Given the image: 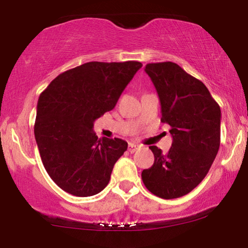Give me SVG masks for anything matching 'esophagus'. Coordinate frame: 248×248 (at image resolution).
Segmentation results:
<instances>
[{
    "label": "esophagus",
    "instance_id": "34e87169",
    "mask_svg": "<svg viewBox=\"0 0 248 248\" xmlns=\"http://www.w3.org/2000/svg\"><path fill=\"white\" fill-rule=\"evenodd\" d=\"M137 149H139V146L136 145V144H132V142H130V144L128 145V151L130 153H135Z\"/></svg>",
    "mask_w": 248,
    "mask_h": 248
}]
</instances>
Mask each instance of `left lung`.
I'll use <instances>...</instances> for the list:
<instances>
[{"label":"left lung","instance_id":"obj_1","mask_svg":"<svg viewBox=\"0 0 248 248\" xmlns=\"http://www.w3.org/2000/svg\"><path fill=\"white\" fill-rule=\"evenodd\" d=\"M145 72L158 93L160 121L170 127L173 142L166 154L149 147L155 160L141 179L153 194L176 199L197 187L214 163L220 146V107L200 79L175 62H151Z\"/></svg>","mask_w":248,"mask_h":248}]
</instances>
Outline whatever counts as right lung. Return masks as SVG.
<instances>
[{
  "label": "right lung",
  "mask_w": 248,
  "mask_h": 248,
  "mask_svg": "<svg viewBox=\"0 0 248 248\" xmlns=\"http://www.w3.org/2000/svg\"><path fill=\"white\" fill-rule=\"evenodd\" d=\"M141 66L134 61L85 62L59 74L40 94L34 137L48 175L65 192L91 197L108 186L128 144L97 139L93 124L116 107Z\"/></svg>",
  "instance_id": "obj_1"
}]
</instances>
